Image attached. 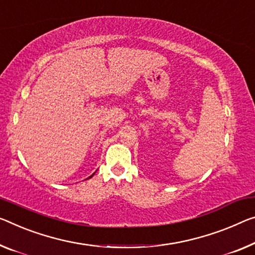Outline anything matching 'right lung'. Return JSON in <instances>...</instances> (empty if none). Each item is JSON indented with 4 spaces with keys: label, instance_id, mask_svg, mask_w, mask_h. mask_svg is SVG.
Listing matches in <instances>:
<instances>
[{
    "label": "right lung",
    "instance_id": "right-lung-1",
    "mask_svg": "<svg viewBox=\"0 0 255 255\" xmlns=\"http://www.w3.org/2000/svg\"><path fill=\"white\" fill-rule=\"evenodd\" d=\"M93 175H95V173H93V174H92V175H91V177H89V178H88V179H90V178H92V177H93Z\"/></svg>",
    "mask_w": 255,
    "mask_h": 255
}]
</instances>
